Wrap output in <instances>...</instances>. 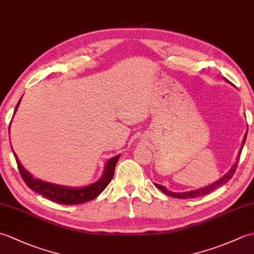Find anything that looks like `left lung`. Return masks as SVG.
<instances>
[{"mask_svg":"<svg viewBox=\"0 0 254 254\" xmlns=\"http://www.w3.org/2000/svg\"><path fill=\"white\" fill-rule=\"evenodd\" d=\"M226 80H227V79H226ZM227 82H228V80H227ZM246 138H247V133H246V135H245L244 141H242V145H241L240 152H239L238 156H237V160H236L235 165H234L233 167H231L230 170H229V171L227 172V174H226L223 178H220L219 180L215 181L214 183H212V185H209V186L205 187V188H202V189H197V190H193V191H189V192H181V193H179V192H171V191H169V190H167V189H166L164 186L157 185V183H155V186L157 187L160 191H163V192L166 194V195L172 196V197H178V198H194V197H198V196L206 195V194L210 193V192L214 191V190H216L217 188L222 187L223 185H225V183H227V182L231 179V177H233V176L235 175L236 169H237V166H238V161H239V159H240V155H241V152H242V147H244V145H245V143H246Z\"/></svg>","mask_w":254,"mask_h":254,"instance_id":"obj_1","label":"left lung"}]
</instances>
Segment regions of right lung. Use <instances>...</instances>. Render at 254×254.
<instances>
[{
	"label": "right lung",
	"instance_id": "add662e5",
	"mask_svg": "<svg viewBox=\"0 0 254 254\" xmlns=\"http://www.w3.org/2000/svg\"><path fill=\"white\" fill-rule=\"evenodd\" d=\"M20 99L18 101L17 106L15 108V111L17 110L19 106ZM16 163L18 166V170L20 172V176L23 178V180L29 189L34 190L35 192L39 193L40 195L44 197H47L51 199L52 202H56L59 204H64V205H74V204H80L91 201V199L96 198L99 194L105 190L107 186L109 185L113 174H115V168L118 163L119 158H120V155L116 156V157H112L107 161L105 166L104 174H102L101 178L94 183H91L89 186H86L83 188H71V187H65V186H58L55 183L46 182L39 179H36V178L32 177L28 171H27L23 166H21L20 161L18 160L17 156L14 153Z\"/></svg>",
	"mask_w": 254,
	"mask_h": 254
}]
</instances>
